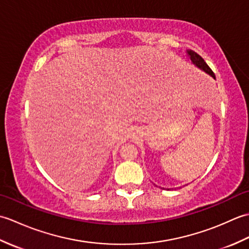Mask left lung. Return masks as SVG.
I'll return each instance as SVG.
<instances>
[{"instance_id":"left-lung-1","label":"left lung","mask_w":249,"mask_h":249,"mask_svg":"<svg viewBox=\"0 0 249 249\" xmlns=\"http://www.w3.org/2000/svg\"><path fill=\"white\" fill-rule=\"evenodd\" d=\"M187 52H188V54H189V56H190V60L193 61V63H194L195 65H197L199 68H201V70H203L205 72L210 73V75L215 79V75H214L213 71L211 70L210 66H209L208 64H206L205 61L197 53V52L192 51V50H188Z\"/></svg>"}]
</instances>
